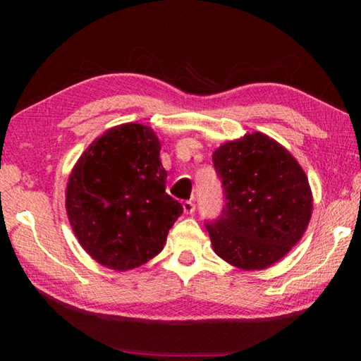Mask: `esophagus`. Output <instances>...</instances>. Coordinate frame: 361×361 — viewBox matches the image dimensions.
Instances as JSON below:
<instances>
[{"instance_id": "34e87169", "label": "esophagus", "mask_w": 361, "mask_h": 361, "mask_svg": "<svg viewBox=\"0 0 361 361\" xmlns=\"http://www.w3.org/2000/svg\"><path fill=\"white\" fill-rule=\"evenodd\" d=\"M183 210H185V213H188V215H191V213H194V212H195V202H194V199L186 200V202H183Z\"/></svg>"}]
</instances>
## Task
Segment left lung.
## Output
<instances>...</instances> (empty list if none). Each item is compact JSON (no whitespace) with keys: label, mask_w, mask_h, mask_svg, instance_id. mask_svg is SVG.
I'll use <instances>...</instances> for the list:
<instances>
[{"label":"left lung","mask_w":361,"mask_h":361,"mask_svg":"<svg viewBox=\"0 0 361 361\" xmlns=\"http://www.w3.org/2000/svg\"><path fill=\"white\" fill-rule=\"evenodd\" d=\"M224 205L207 221L212 245L240 269H264L295 247L312 215L304 170L288 151L255 132L213 152Z\"/></svg>","instance_id":"left-lung-1"}]
</instances>
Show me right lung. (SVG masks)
<instances>
[{
	"label": "right lung",
	"instance_id": "add662e5",
	"mask_svg": "<svg viewBox=\"0 0 361 361\" xmlns=\"http://www.w3.org/2000/svg\"><path fill=\"white\" fill-rule=\"evenodd\" d=\"M161 143L149 127L106 130L79 157L66 186V212L95 261L127 271L154 258L183 213L166 192Z\"/></svg>",
	"mask_w": 361,
	"mask_h": 361
}]
</instances>
